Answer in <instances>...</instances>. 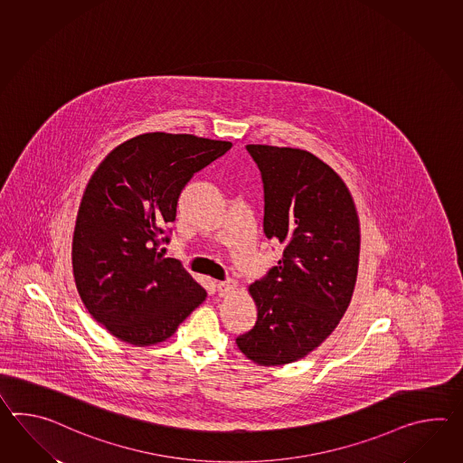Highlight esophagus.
Returning a JSON list of instances; mask_svg holds the SVG:
<instances>
[{"label": "esophagus", "instance_id": "1", "mask_svg": "<svg viewBox=\"0 0 463 463\" xmlns=\"http://www.w3.org/2000/svg\"><path fill=\"white\" fill-rule=\"evenodd\" d=\"M236 280H222V282H217V294L219 296H229L231 292L236 290Z\"/></svg>", "mask_w": 463, "mask_h": 463}]
</instances>
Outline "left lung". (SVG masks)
<instances>
[{"label": "left lung", "mask_w": 463, "mask_h": 463, "mask_svg": "<svg viewBox=\"0 0 463 463\" xmlns=\"http://www.w3.org/2000/svg\"><path fill=\"white\" fill-rule=\"evenodd\" d=\"M264 183V234L284 246L278 266L249 286L254 329L236 339L259 365H286L339 326L359 270L357 209L340 175L304 149L247 144Z\"/></svg>", "instance_id": "8db88e82"}]
</instances>
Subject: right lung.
<instances>
[{
    "instance_id": "1",
    "label": "right lung",
    "mask_w": 463,
    "mask_h": 463,
    "mask_svg": "<svg viewBox=\"0 0 463 463\" xmlns=\"http://www.w3.org/2000/svg\"><path fill=\"white\" fill-rule=\"evenodd\" d=\"M232 143L146 133L116 146L82 193L72 234V274L82 304L109 334L137 347L165 342L207 292L163 256L187 181Z\"/></svg>"
}]
</instances>
